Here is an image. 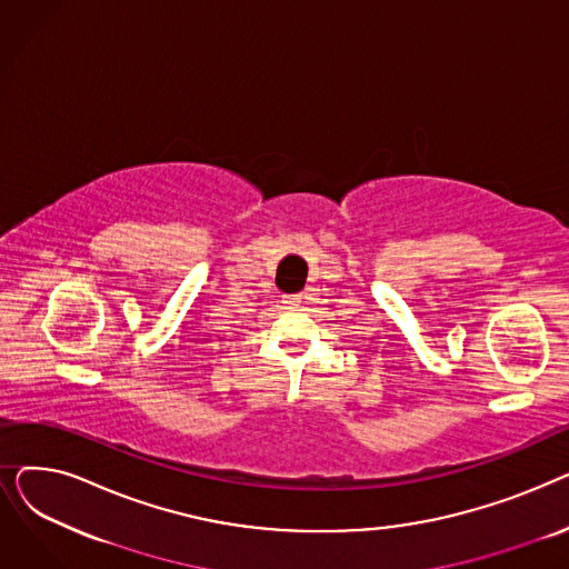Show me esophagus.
Wrapping results in <instances>:
<instances>
[{
  "label": "esophagus",
  "instance_id": "obj_1",
  "mask_svg": "<svg viewBox=\"0 0 569 569\" xmlns=\"http://www.w3.org/2000/svg\"><path fill=\"white\" fill-rule=\"evenodd\" d=\"M302 300H305L302 295H286V297H283V305H288L290 309H295V307H300Z\"/></svg>",
  "mask_w": 569,
  "mask_h": 569
}]
</instances>
